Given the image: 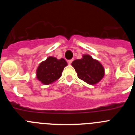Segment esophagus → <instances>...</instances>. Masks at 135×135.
I'll return each instance as SVG.
<instances>
[{
    "label": "esophagus",
    "mask_w": 135,
    "mask_h": 135,
    "mask_svg": "<svg viewBox=\"0 0 135 135\" xmlns=\"http://www.w3.org/2000/svg\"><path fill=\"white\" fill-rule=\"evenodd\" d=\"M73 61V59H70V60H68V64H71V62Z\"/></svg>",
    "instance_id": "esophagus-1"
}]
</instances>
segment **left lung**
<instances>
[{"label": "left lung", "mask_w": 135, "mask_h": 135, "mask_svg": "<svg viewBox=\"0 0 135 135\" xmlns=\"http://www.w3.org/2000/svg\"><path fill=\"white\" fill-rule=\"evenodd\" d=\"M71 65L77 72L78 78L91 85L99 83L105 75L102 64L89 55H83L82 59L74 60Z\"/></svg>", "instance_id": "left-lung-1"}]
</instances>
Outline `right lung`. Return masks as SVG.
<instances>
[{"instance_id":"1","label":"right lung","mask_w":135,"mask_h":135,"mask_svg":"<svg viewBox=\"0 0 135 135\" xmlns=\"http://www.w3.org/2000/svg\"><path fill=\"white\" fill-rule=\"evenodd\" d=\"M68 63L64 59L49 57L39 64L36 70V78L42 84L49 85L59 80Z\"/></svg>"}]
</instances>
